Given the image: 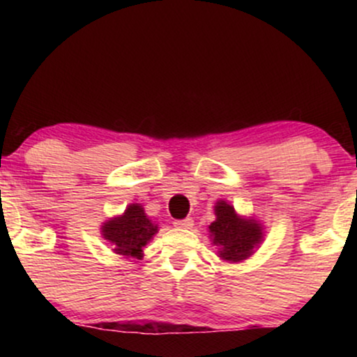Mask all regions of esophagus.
I'll use <instances>...</instances> for the list:
<instances>
[{"label":"esophagus","mask_w":357,"mask_h":357,"mask_svg":"<svg viewBox=\"0 0 357 357\" xmlns=\"http://www.w3.org/2000/svg\"><path fill=\"white\" fill-rule=\"evenodd\" d=\"M173 225H174L176 228H183V230H190V228H192V225H195V221H192V218H184V220H176Z\"/></svg>","instance_id":"1"}]
</instances>
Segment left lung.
Segmentation results:
<instances>
[{"label":"left lung","mask_w":357,"mask_h":357,"mask_svg":"<svg viewBox=\"0 0 357 357\" xmlns=\"http://www.w3.org/2000/svg\"><path fill=\"white\" fill-rule=\"evenodd\" d=\"M216 220L210 225V238L218 247V257L227 261H241L264 240V228L253 218L236 215L227 202L215 204Z\"/></svg>","instance_id":"obj_1"}]
</instances>
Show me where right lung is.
I'll return each instance as SVG.
<instances>
[{"label":"right lung","mask_w":357,"mask_h":357,"mask_svg":"<svg viewBox=\"0 0 357 357\" xmlns=\"http://www.w3.org/2000/svg\"><path fill=\"white\" fill-rule=\"evenodd\" d=\"M158 233L141 204L132 203L121 216L110 218L102 225V236L112 243L114 253L124 258H142V248Z\"/></svg>","instance_id":"add662e5"}]
</instances>
